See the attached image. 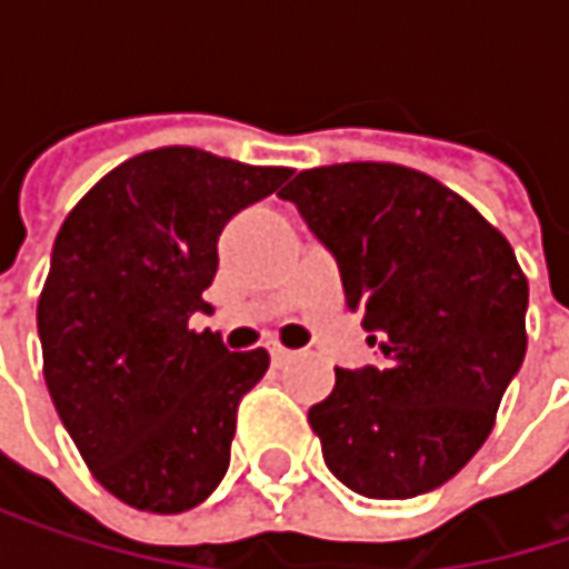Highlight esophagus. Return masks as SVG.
<instances>
[{
	"label": "esophagus",
	"instance_id": "obj_1",
	"mask_svg": "<svg viewBox=\"0 0 569 569\" xmlns=\"http://www.w3.org/2000/svg\"><path fill=\"white\" fill-rule=\"evenodd\" d=\"M270 356H273V362H277V366H283V362H292V359H296V352H292V349H286V346H280V342H273V346H270Z\"/></svg>",
	"mask_w": 569,
	"mask_h": 569
}]
</instances>
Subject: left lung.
I'll return each mask as SVG.
<instances>
[{
	"label": "left lung",
	"instance_id": "1",
	"mask_svg": "<svg viewBox=\"0 0 569 569\" xmlns=\"http://www.w3.org/2000/svg\"><path fill=\"white\" fill-rule=\"evenodd\" d=\"M332 250L382 362L336 369L309 408L329 471L405 501L488 441L527 352V277L508 237L428 173L382 161L299 171L280 190Z\"/></svg>",
	"mask_w": 569,
	"mask_h": 569
}]
</instances>
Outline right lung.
Here are the masks:
<instances>
[{"mask_svg":"<svg viewBox=\"0 0 569 569\" xmlns=\"http://www.w3.org/2000/svg\"><path fill=\"white\" fill-rule=\"evenodd\" d=\"M289 173L158 148L104 173L58 230L39 296L46 386L94 481L138 511H190L227 475L240 398L270 356L187 322L207 309L227 220Z\"/></svg>","mask_w":569,"mask_h":569,"instance_id":"add662e5","label":"right lung"}]
</instances>
